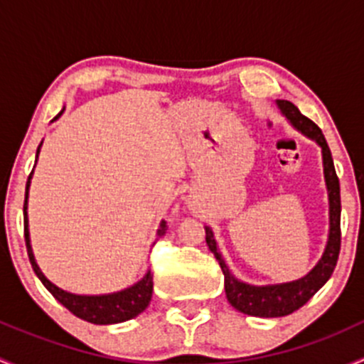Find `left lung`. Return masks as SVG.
I'll return each instance as SVG.
<instances>
[{
	"instance_id": "8db88e82",
	"label": "left lung",
	"mask_w": 364,
	"mask_h": 364,
	"mask_svg": "<svg viewBox=\"0 0 364 364\" xmlns=\"http://www.w3.org/2000/svg\"><path fill=\"white\" fill-rule=\"evenodd\" d=\"M277 107L280 109V112L287 117L289 123H291L297 132H301L304 137L317 142V146L322 151V167H324V181L326 188H328L329 200V234L322 257L304 277L299 278V280L273 285H252L234 277L232 271L229 269V266H227L222 253L218 250V245H216L215 234H213L211 227H204L205 243H208L209 250H211L213 255L216 257V260H218L220 267H222L223 271L227 301H229L237 311H241V314L264 318L285 317V315L299 310V308L303 306V304L329 280V278H331L336 266V260H338L341 240L340 181L338 178H336L335 164H333V156L331 151H329L328 142H326L321 128H318L314 121L308 119L306 116H303V114L299 112V109H297L292 102L277 100Z\"/></svg>"
}]
</instances>
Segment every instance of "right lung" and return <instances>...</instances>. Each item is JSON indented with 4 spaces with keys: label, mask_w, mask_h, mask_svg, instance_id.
Listing matches in <instances>:
<instances>
[{
    "label": "right lung",
    "mask_w": 364,
    "mask_h": 364,
    "mask_svg": "<svg viewBox=\"0 0 364 364\" xmlns=\"http://www.w3.org/2000/svg\"><path fill=\"white\" fill-rule=\"evenodd\" d=\"M65 112V107L61 109V112L54 117L53 121H56L61 114ZM43 142V141H42ZM42 142H40L38 149H36V160H38L40 148H42ZM35 160V164H36ZM33 171L29 174L28 183H26V199H24V237H26V248H28L29 262H31L33 271L38 277V280L42 282L43 287L50 292L61 304H63L67 310L72 311L75 317L82 318V321L91 322V324H117V322L130 321V318L137 317L139 314L148 308L149 301L153 296V274L148 269V273L141 278L139 282H135L134 285L127 289H121L117 292H111V294H73V292L63 291L58 285H54L46 274L42 273V269L38 267L35 260V253L31 248V240H29V220H28V197H29V185H31ZM167 232V223L165 220H161L159 230H156V237L165 236Z\"/></svg>",
    "instance_id": "obj_1"
}]
</instances>
